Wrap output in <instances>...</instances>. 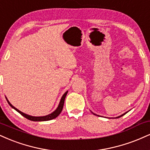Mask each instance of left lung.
Returning <instances> with one entry per match:
<instances>
[{
    "mask_svg": "<svg viewBox=\"0 0 150 150\" xmlns=\"http://www.w3.org/2000/svg\"><path fill=\"white\" fill-rule=\"evenodd\" d=\"M126 113H127V112H126ZM126 113H124V114H123V115H121V116H120V117H116V118H119V117H122V116H123V115H125V114H126ZM93 115H96V114H93ZM97 116H98V115H97Z\"/></svg>",
    "mask_w": 150,
    "mask_h": 150,
    "instance_id": "1",
    "label": "left lung"
}]
</instances>
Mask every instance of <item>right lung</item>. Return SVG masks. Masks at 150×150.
<instances>
[{
  "label": "right lung",
  "instance_id": "right-lung-1",
  "mask_svg": "<svg viewBox=\"0 0 150 150\" xmlns=\"http://www.w3.org/2000/svg\"><path fill=\"white\" fill-rule=\"evenodd\" d=\"M67 93H68V91H66V92L65 93L64 95H63L62 98H61V99L60 103H59V106H58L57 109L54 112H53L52 114L46 115V116H44V117H33V116H30V115L25 114V113L19 111V110L17 109L16 108H14V106L8 101V100L7 99V98H6V100H7V101H8V104L10 105L11 106L12 108H14L16 111H17L19 113H20V114L22 115V116L24 117L25 118L28 119V120H29L30 121H34V122H42V121L52 120H53V119L56 118V117H57L59 115H60V113L61 112V111H62V110H63V108H64V100H65V98H66V95H67Z\"/></svg>",
  "mask_w": 150,
  "mask_h": 150
}]
</instances>
